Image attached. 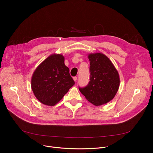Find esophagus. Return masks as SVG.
Wrapping results in <instances>:
<instances>
[{
    "instance_id": "1",
    "label": "esophagus",
    "mask_w": 153,
    "mask_h": 153,
    "mask_svg": "<svg viewBox=\"0 0 153 153\" xmlns=\"http://www.w3.org/2000/svg\"><path fill=\"white\" fill-rule=\"evenodd\" d=\"M73 79H74V81H77V77H76V76L74 77H73Z\"/></svg>"
}]
</instances>
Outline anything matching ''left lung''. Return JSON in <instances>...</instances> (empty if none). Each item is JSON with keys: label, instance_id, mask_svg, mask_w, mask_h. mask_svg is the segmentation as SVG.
Masks as SVG:
<instances>
[{"label": "left lung", "instance_id": "obj_1", "mask_svg": "<svg viewBox=\"0 0 153 153\" xmlns=\"http://www.w3.org/2000/svg\"><path fill=\"white\" fill-rule=\"evenodd\" d=\"M90 81L79 89L88 101L96 106L107 103L114 99L120 85L118 71L105 55L91 54Z\"/></svg>", "mask_w": 153, "mask_h": 153}]
</instances>
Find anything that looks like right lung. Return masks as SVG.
<instances>
[{"label":"right lung","mask_w":153,"mask_h":153,"mask_svg":"<svg viewBox=\"0 0 153 153\" xmlns=\"http://www.w3.org/2000/svg\"><path fill=\"white\" fill-rule=\"evenodd\" d=\"M75 82L61 54H52L43 61L31 78V89L36 99L53 106L60 101Z\"/></svg>","instance_id":"add662e5"}]
</instances>
